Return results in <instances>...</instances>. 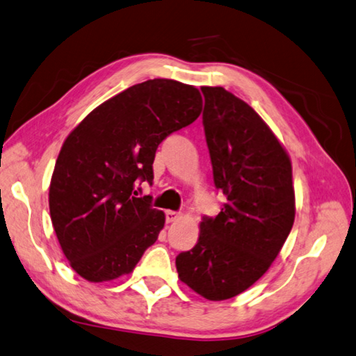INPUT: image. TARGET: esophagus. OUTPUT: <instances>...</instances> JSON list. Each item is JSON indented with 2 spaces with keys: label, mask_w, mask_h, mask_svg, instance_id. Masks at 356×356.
<instances>
[{
  "label": "esophagus",
  "mask_w": 356,
  "mask_h": 356,
  "mask_svg": "<svg viewBox=\"0 0 356 356\" xmlns=\"http://www.w3.org/2000/svg\"><path fill=\"white\" fill-rule=\"evenodd\" d=\"M181 214L177 213V211H165V220L167 223H172V222H177Z\"/></svg>",
  "instance_id": "1"
}]
</instances>
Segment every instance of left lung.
Here are the masks:
<instances>
[{
  "instance_id": "8db88e82",
  "label": "left lung",
  "mask_w": 356,
  "mask_h": 356,
  "mask_svg": "<svg viewBox=\"0 0 356 356\" xmlns=\"http://www.w3.org/2000/svg\"><path fill=\"white\" fill-rule=\"evenodd\" d=\"M202 92L214 184L227 203L202 220L197 244L178 254L177 270L192 291L220 302L272 266L294 225L296 194L289 154L252 106L223 87Z\"/></svg>"
}]
</instances>
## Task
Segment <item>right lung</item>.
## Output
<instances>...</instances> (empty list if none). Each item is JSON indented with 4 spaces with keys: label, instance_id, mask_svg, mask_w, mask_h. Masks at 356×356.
Listing matches in <instances>:
<instances>
[{
    "label": "right lung",
    "instance_id": "1",
    "mask_svg": "<svg viewBox=\"0 0 356 356\" xmlns=\"http://www.w3.org/2000/svg\"><path fill=\"white\" fill-rule=\"evenodd\" d=\"M203 99L197 87L148 79L117 93L83 118L56 161L49 216L72 269L90 283L133 272L153 245L165 214L149 197L133 195L137 179L153 181L159 143L195 122Z\"/></svg>",
    "mask_w": 356,
    "mask_h": 356
}]
</instances>
